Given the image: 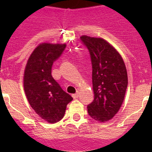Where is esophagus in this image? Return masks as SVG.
Instances as JSON below:
<instances>
[{"mask_svg":"<svg viewBox=\"0 0 152 152\" xmlns=\"http://www.w3.org/2000/svg\"><path fill=\"white\" fill-rule=\"evenodd\" d=\"M72 97H73L74 99H76V98H78L79 97V91H77L76 93L73 94V95H72Z\"/></svg>","mask_w":152,"mask_h":152,"instance_id":"1","label":"esophagus"}]
</instances>
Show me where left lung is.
<instances>
[{"label": "left lung", "instance_id": "8db88e82", "mask_svg": "<svg viewBox=\"0 0 152 152\" xmlns=\"http://www.w3.org/2000/svg\"><path fill=\"white\" fill-rule=\"evenodd\" d=\"M92 65L94 100L88 105V114L100 122L107 121L120 110L128 86L125 64L119 53L100 38L83 35Z\"/></svg>", "mask_w": 152, "mask_h": 152}]
</instances>
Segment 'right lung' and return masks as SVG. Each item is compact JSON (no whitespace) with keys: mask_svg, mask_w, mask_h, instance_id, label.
Returning <instances> with one entry per match:
<instances>
[{"mask_svg":"<svg viewBox=\"0 0 152 152\" xmlns=\"http://www.w3.org/2000/svg\"><path fill=\"white\" fill-rule=\"evenodd\" d=\"M65 47V44H40L25 68L23 87L27 100L37 114L50 123L61 120L67 105L72 100L51 75L53 62Z\"/></svg>","mask_w":152,"mask_h":152,"instance_id":"1","label":"right lung"}]
</instances>
